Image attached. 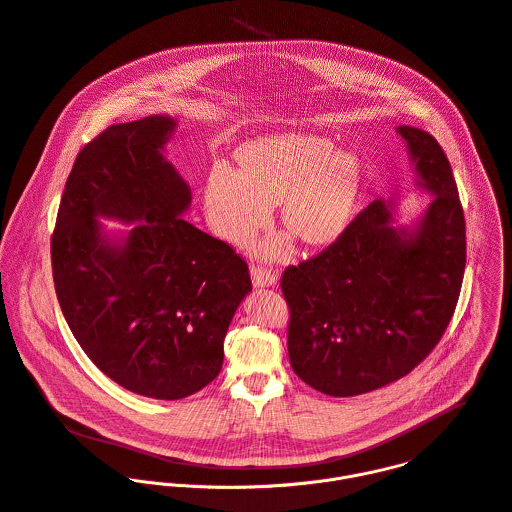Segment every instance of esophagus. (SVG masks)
<instances>
[{
	"label": "esophagus",
	"instance_id": "1",
	"mask_svg": "<svg viewBox=\"0 0 512 512\" xmlns=\"http://www.w3.org/2000/svg\"><path fill=\"white\" fill-rule=\"evenodd\" d=\"M251 281L255 287H273L277 283V275L263 267H251Z\"/></svg>",
	"mask_w": 512,
	"mask_h": 512
}]
</instances>
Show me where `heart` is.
<instances>
[{
  "mask_svg": "<svg viewBox=\"0 0 512 512\" xmlns=\"http://www.w3.org/2000/svg\"><path fill=\"white\" fill-rule=\"evenodd\" d=\"M235 160L237 173L215 166L203 189L207 223L223 241H249L279 203L283 229L307 247L333 245L350 227L364 185L358 154L309 132H279L241 144ZM287 251V237L255 249L263 259Z\"/></svg>",
  "mask_w": 512,
  "mask_h": 512,
  "instance_id": "heart-1",
  "label": "heart"
}]
</instances>
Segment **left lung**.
Returning <instances> with one entry per match:
<instances>
[{
	"mask_svg": "<svg viewBox=\"0 0 512 512\" xmlns=\"http://www.w3.org/2000/svg\"><path fill=\"white\" fill-rule=\"evenodd\" d=\"M432 201L410 225L396 201L376 199L317 257L287 267L293 372L321 394L348 398L410 374L440 342L454 313L466 229L450 162L432 134L398 126Z\"/></svg>",
	"mask_w": 512,
	"mask_h": 512,
	"instance_id": "obj_1",
	"label": "left lung"
}]
</instances>
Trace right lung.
Wrapping results in <instances>:
<instances>
[{
    "label": "right lung",
    "mask_w": 512,
    "mask_h": 512,
    "mask_svg": "<svg viewBox=\"0 0 512 512\" xmlns=\"http://www.w3.org/2000/svg\"><path fill=\"white\" fill-rule=\"evenodd\" d=\"M177 120L106 128L66 181L52 237L62 313L84 354L122 388L181 400L223 368L229 323L251 291L247 263L183 219L191 187L164 146ZM100 218L133 227L108 232Z\"/></svg>",
    "instance_id": "right-lung-1"
}]
</instances>
